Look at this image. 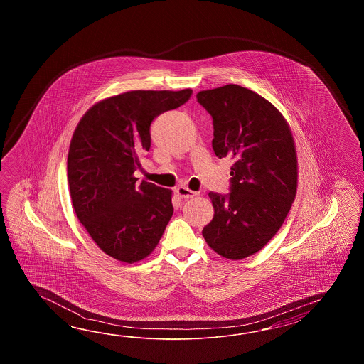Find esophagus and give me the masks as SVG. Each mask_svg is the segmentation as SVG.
<instances>
[{
	"instance_id": "esophagus-1",
	"label": "esophagus",
	"mask_w": 364,
	"mask_h": 364,
	"mask_svg": "<svg viewBox=\"0 0 364 364\" xmlns=\"http://www.w3.org/2000/svg\"><path fill=\"white\" fill-rule=\"evenodd\" d=\"M177 193H178L179 196H181L182 199H191V198L198 195V193H195L193 190L187 188L185 186H181V187H178V188H177Z\"/></svg>"
}]
</instances>
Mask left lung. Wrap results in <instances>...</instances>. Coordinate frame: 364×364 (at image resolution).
<instances>
[{"label": "left lung", "mask_w": 364, "mask_h": 364, "mask_svg": "<svg viewBox=\"0 0 364 364\" xmlns=\"http://www.w3.org/2000/svg\"><path fill=\"white\" fill-rule=\"evenodd\" d=\"M196 99L212 117L217 157L234 161L230 193H209L215 216L201 232L218 255L240 260L262 250L291 208L294 140L279 110L248 88L224 85L200 91Z\"/></svg>", "instance_id": "left-lung-1"}]
</instances>
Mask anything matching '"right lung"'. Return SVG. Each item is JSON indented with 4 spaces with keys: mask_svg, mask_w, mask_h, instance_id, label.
<instances>
[{
    "mask_svg": "<svg viewBox=\"0 0 364 364\" xmlns=\"http://www.w3.org/2000/svg\"><path fill=\"white\" fill-rule=\"evenodd\" d=\"M191 90L130 91L85 113L73 135L68 179L73 207L96 245L134 263L155 250L173 216L171 191L141 181L139 156L151 147L156 117L183 105Z\"/></svg>",
    "mask_w": 364,
    "mask_h": 364,
    "instance_id": "add662e5",
    "label": "right lung"
}]
</instances>
